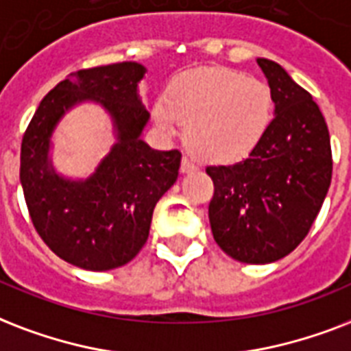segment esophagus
<instances>
[{"instance_id": "1", "label": "esophagus", "mask_w": 351, "mask_h": 351, "mask_svg": "<svg viewBox=\"0 0 351 351\" xmlns=\"http://www.w3.org/2000/svg\"><path fill=\"white\" fill-rule=\"evenodd\" d=\"M194 170H197V167H195V162L190 159L189 156L183 157V161H181V172L183 173H190L194 172Z\"/></svg>"}]
</instances>
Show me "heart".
Listing matches in <instances>:
<instances>
[{"instance_id":"heart-1","label":"heart","mask_w":351,"mask_h":351,"mask_svg":"<svg viewBox=\"0 0 351 351\" xmlns=\"http://www.w3.org/2000/svg\"><path fill=\"white\" fill-rule=\"evenodd\" d=\"M274 100L267 84L221 67L183 73L168 93L152 106L157 126L183 135L210 162L245 157L262 141L273 119Z\"/></svg>"}]
</instances>
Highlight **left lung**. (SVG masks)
Returning <instances> with one entry per match:
<instances>
[{
    "label": "left lung",
    "instance_id": "1",
    "mask_svg": "<svg viewBox=\"0 0 351 351\" xmlns=\"http://www.w3.org/2000/svg\"><path fill=\"white\" fill-rule=\"evenodd\" d=\"M274 117L249 157L206 167L214 183V240L243 263L287 256L311 229L331 183L330 132L311 95L273 60L256 58Z\"/></svg>",
    "mask_w": 351,
    "mask_h": 351
}]
</instances>
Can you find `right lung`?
Listing matches in <instances>:
<instances>
[{
	"label": "right lung",
	"mask_w": 351,
	"mask_h": 351,
	"mask_svg": "<svg viewBox=\"0 0 351 351\" xmlns=\"http://www.w3.org/2000/svg\"><path fill=\"white\" fill-rule=\"evenodd\" d=\"M145 75L137 62L73 73L43 97L21 141L20 181L32 223L56 256L80 269L110 271L137 256L157 201L178 181L181 154L141 138L150 121L138 95ZM82 104L106 111L114 143L93 173L69 178L53 167V132Z\"/></svg>",
	"instance_id": "1"
}]
</instances>
